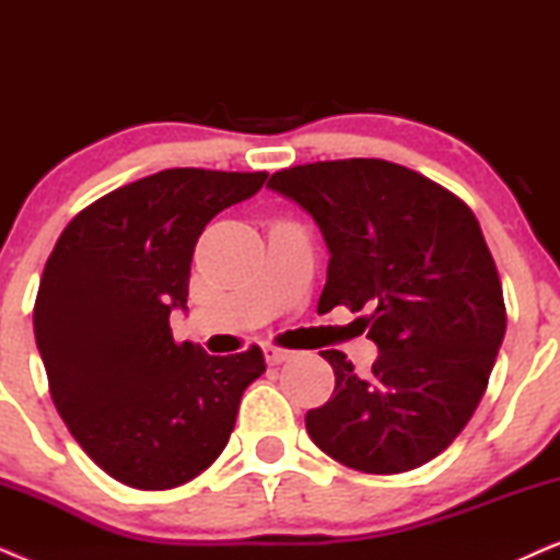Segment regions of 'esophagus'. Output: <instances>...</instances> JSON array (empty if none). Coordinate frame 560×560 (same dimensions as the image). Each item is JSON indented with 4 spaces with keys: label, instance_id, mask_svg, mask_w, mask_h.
<instances>
[{
    "label": "esophagus",
    "instance_id": "1",
    "mask_svg": "<svg viewBox=\"0 0 560 560\" xmlns=\"http://www.w3.org/2000/svg\"><path fill=\"white\" fill-rule=\"evenodd\" d=\"M290 357H293V351L278 349V347H272V343H267V347H265V359H267V364H272V366L288 362Z\"/></svg>",
    "mask_w": 560,
    "mask_h": 560
}]
</instances>
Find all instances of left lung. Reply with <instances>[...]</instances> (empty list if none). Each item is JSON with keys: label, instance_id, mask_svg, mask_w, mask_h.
Listing matches in <instances>:
<instances>
[{"label": "left lung", "instance_id": "8db88e82", "mask_svg": "<svg viewBox=\"0 0 560 560\" xmlns=\"http://www.w3.org/2000/svg\"><path fill=\"white\" fill-rule=\"evenodd\" d=\"M324 234L326 285L318 311L374 308L370 377L341 351L331 400L308 410L313 443L364 474L431 462L464 431L485 395L508 313L479 221L439 183L387 160L295 165L267 183Z\"/></svg>", "mask_w": 560, "mask_h": 560}]
</instances>
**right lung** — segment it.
I'll return each instance as SVG.
<instances>
[{"instance_id": "add662e5", "label": "right lung", "mask_w": 560, "mask_h": 560, "mask_svg": "<svg viewBox=\"0 0 560 560\" xmlns=\"http://www.w3.org/2000/svg\"><path fill=\"white\" fill-rule=\"evenodd\" d=\"M267 173L173 167L83 209L58 236L33 311L52 402L81 448L121 485L171 489L217 462L259 347L209 357L175 343L196 242Z\"/></svg>"}]
</instances>
